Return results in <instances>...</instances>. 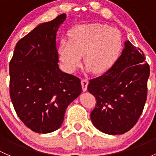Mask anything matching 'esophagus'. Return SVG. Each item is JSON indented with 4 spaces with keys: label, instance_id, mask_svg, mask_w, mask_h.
Listing matches in <instances>:
<instances>
[{
    "label": "esophagus",
    "instance_id": "34e87169",
    "mask_svg": "<svg viewBox=\"0 0 156 156\" xmlns=\"http://www.w3.org/2000/svg\"><path fill=\"white\" fill-rule=\"evenodd\" d=\"M81 84H82V87H83V91H87V87H88V81L87 80H82L81 81Z\"/></svg>",
    "mask_w": 156,
    "mask_h": 156
}]
</instances>
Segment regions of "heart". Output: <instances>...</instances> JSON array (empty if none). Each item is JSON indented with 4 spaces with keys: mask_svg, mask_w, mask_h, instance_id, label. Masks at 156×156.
<instances>
[{
    "mask_svg": "<svg viewBox=\"0 0 156 156\" xmlns=\"http://www.w3.org/2000/svg\"><path fill=\"white\" fill-rule=\"evenodd\" d=\"M123 39L118 30L100 23L78 24L62 38L58 53L65 70L73 72L80 66L83 55L88 71L102 73L112 68L120 56Z\"/></svg>",
    "mask_w": 156,
    "mask_h": 156,
    "instance_id": "b5f03b06",
    "label": "heart"
}]
</instances>
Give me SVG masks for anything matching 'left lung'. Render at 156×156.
Segmentation results:
<instances>
[{
  "label": "left lung",
  "instance_id": "8db88e82",
  "mask_svg": "<svg viewBox=\"0 0 156 156\" xmlns=\"http://www.w3.org/2000/svg\"><path fill=\"white\" fill-rule=\"evenodd\" d=\"M150 66L144 52L130 43L115 65L104 74L91 79L88 91L96 98L91 119L98 129L108 135H121L138 122L147 96Z\"/></svg>",
  "mask_w": 156,
  "mask_h": 156
}]
</instances>
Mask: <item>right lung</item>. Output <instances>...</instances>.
I'll return each instance as SVG.
<instances>
[{
    "mask_svg": "<svg viewBox=\"0 0 156 156\" xmlns=\"http://www.w3.org/2000/svg\"><path fill=\"white\" fill-rule=\"evenodd\" d=\"M65 18L59 15L21 38L9 62L12 103L21 121L37 133L58 129L82 91L80 79L58 68L56 33Z\"/></svg>",
    "mask_w": 156,
    "mask_h": 156,
    "instance_id": "obj_1",
    "label": "right lung"
}]
</instances>
